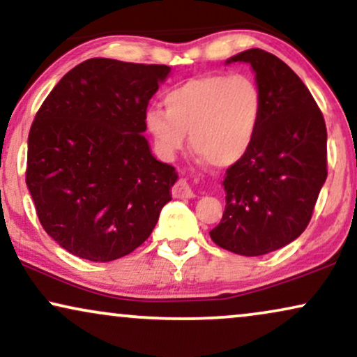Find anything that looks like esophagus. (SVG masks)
Instances as JSON below:
<instances>
[{
    "instance_id": "1",
    "label": "esophagus",
    "mask_w": 357,
    "mask_h": 357,
    "mask_svg": "<svg viewBox=\"0 0 357 357\" xmlns=\"http://www.w3.org/2000/svg\"><path fill=\"white\" fill-rule=\"evenodd\" d=\"M171 192H173V197H176V199H191V197H194L192 189L189 188L186 179H179V181L173 186V189H171Z\"/></svg>"
}]
</instances>
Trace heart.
<instances>
[{
  "label": "heart",
  "instance_id": "b5f03b06",
  "mask_svg": "<svg viewBox=\"0 0 357 357\" xmlns=\"http://www.w3.org/2000/svg\"><path fill=\"white\" fill-rule=\"evenodd\" d=\"M165 111L149 107L145 129L165 156L192 150L215 166H231L248 153L263 119V94L243 75H204L168 89Z\"/></svg>",
  "mask_w": 357,
  "mask_h": 357
}]
</instances>
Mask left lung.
I'll list each match as a JSON object with an SVG mask.
<instances>
[{
    "label": "left lung",
    "instance_id": "8db88e82",
    "mask_svg": "<svg viewBox=\"0 0 357 357\" xmlns=\"http://www.w3.org/2000/svg\"><path fill=\"white\" fill-rule=\"evenodd\" d=\"M256 73L263 94L258 135L223 179L225 212L211 230L213 243L261 256L302 235L326 181V126L315 99L281 59L261 49L231 56Z\"/></svg>",
    "mask_w": 357,
    "mask_h": 357
}]
</instances>
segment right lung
<instances>
[{"label":"right lung","instance_id":"right-lung-1","mask_svg":"<svg viewBox=\"0 0 357 357\" xmlns=\"http://www.w3.org/2000/svg\"><path fill=\"white\" fill-rule=\"evenodd\" d=\"M171 68L89 59L56 83L27 140L26 184L44 230L107 263L149 238L178 179L151 155L145 111Z\"/></svg>","mask_w":357,"mask_h":357}]
</instances>
